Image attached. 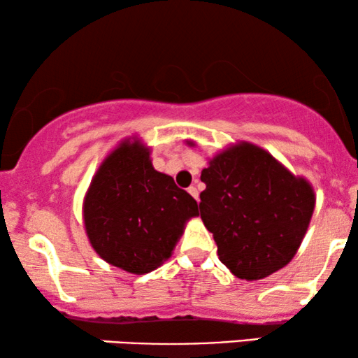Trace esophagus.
<instances>
[{"label":"esophagus","instance_id":"34e87169","mask_svg":"<svg viewBox=\"0 0 358 358\" xmlns=\"http://www.w3.org/2000/svg\"><path fill=\"white\" fill-rule=\"evenodd\" d=\"M188 193H189L191 196H193V198H194L196 201L199 199V191H198V188H196V186H189V188H188Z\"/></svg>","mask_w":358,"mask_h":358}]
</instances>
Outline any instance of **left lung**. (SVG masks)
<instances>
[{
    "label": "left lung",
    "mask_w": 358,
    "mask_h": 358,
    "mask_svg": "<svg viewBox=\"0 0 358 358\" xmlns=\"http://www.w3.org/2000/svg\"><path fill=\"white\" fill-rule=\"evenodd\" d=\"M201 181V219L231 274L258 280L290 263L313 215L308 181L245 141L210 159Z\"/></svg>",
    "instance_id": "1"
}]
</instances>
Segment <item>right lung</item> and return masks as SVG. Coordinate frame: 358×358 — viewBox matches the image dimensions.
<instances>
[{"instance_id":"obj_1","label":"right lung","mask_w":358,"mask_h":358,"mask_svg":"<svg viewBox=\"0 0 358 358\" xmlns=\"http://www.w3.org/2000/svg\"><path fill=\"white\" fill-rule=\"evenodd\" d=\"M149 155L139 139L123 141L94 175L83 206L95 253L131 274L164 264L185 224L199 214L193 196L157 172Z\"/></svg>"}]
</instances>
